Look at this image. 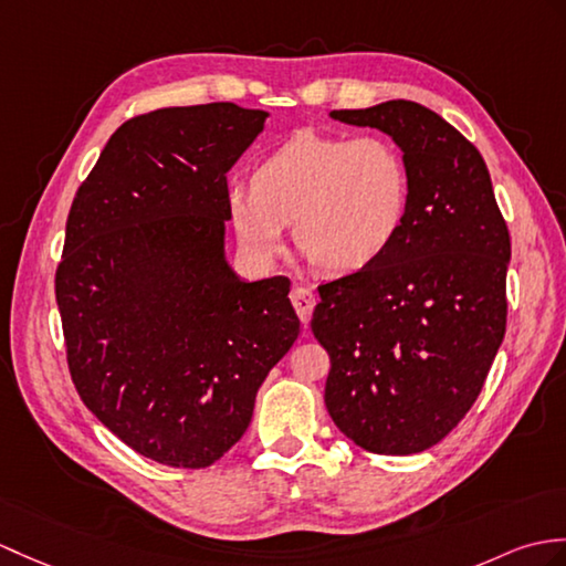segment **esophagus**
Segmentation results:
<instances>
[{
	"label": "esophagus",
	"instance_id": "esophagus-1",
	"mask_svg": "<svg viewBox=\"0 0 566 566\" xmlns=\"http://www.w3.org/2000/svg\"><path fill=\"white\" fill-rule=\"evenodd\" d=\"M289 298H292V306H294L296 315L301 318V323L308 325L311 311L315 308V294L311 292V289H306V286H294L292 294H289Z\"/></svg>",
	"mask_w": 566,
	"mask_h": 566
}]
</instances>
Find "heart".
I'll use <instances>...</instances> for the list:
<instances>
[{
  "label": "heart",
  "instance_id": "b5f03b06",
  "mask_svg": "<svg viewBox=\"0 0 566 566\" xmlns=\"http://www.w3.org/2000/svg\"><path fill=\"white\" fill-rule=\"evenodd\" d=\"M410 174L392 142L298 133L227 195L229 221L258 258L282 253L294 223L298 251L333 274L369 268L398 239Z\"/></svg>",
  "mask_w": 566,
  "mask_h": 566
}]
</instances>
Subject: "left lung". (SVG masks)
Here are the masks:
<instances>
[{"mask_svg":"<svg viewBox=\"0 0 566 566\" xmlns=\"http://www.w3.org/2000/svg\"><path fill=\"white\" fill-rule=\"evenodd\" d=\"M331 115L392 137L410 207L384 255L318 286L325 407L364 451L410 455L458 427L490 374L506 331L509 229L475 144L441 115L412 101Z\"/></svg>","mask_w":566,"mask_h":566,"instance_id":"left-lung-1","label":"left lung"}]
</instances>
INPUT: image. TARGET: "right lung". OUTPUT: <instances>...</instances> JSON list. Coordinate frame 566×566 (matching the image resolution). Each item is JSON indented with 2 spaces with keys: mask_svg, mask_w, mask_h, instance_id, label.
Instances as JSON below:
<instances>
[{
  "mask_svg": "<svg viewBox=\"0 0 566 566\" xmlns=\"http://www.w3.org/2000/svg\"><path fill=\"white\" fill-rule=\"evenodd\" d=\"M265 117L235 103L129 117L70 209L55 298L72 384L161 465L217 463L298 337L292 282H241L223 260L227 174Z\"/></svg>",
  "mask_w": 566,
  "mask_h": 566,
  "instance_id": "right-lung-1",
  "label": "right lung"
}]
</instances>
